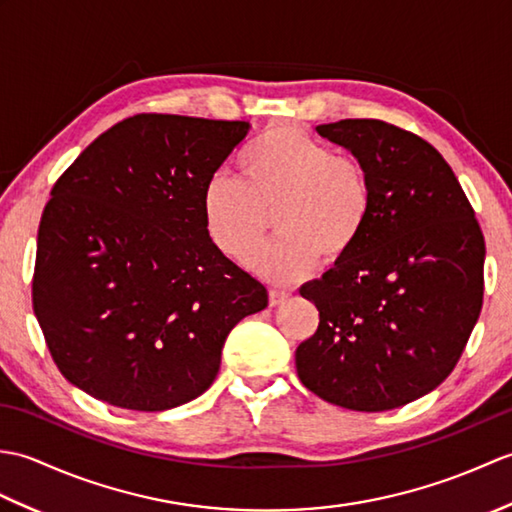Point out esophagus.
Instances as JSON below:
<instances>
[{"label":"esophagus","instance_id":"1","mask_svg":"<svg viewBox=\"0 0 512 512\" xmlns=\"http://www.w3.org/2000/svg\"><path fill=\"white\" fill-rule=\"evenodd\" d=\"M288 299H290V292H286V290L270 288V292H268V301H270V306H281V303H286Z\"/></svg>","mask_w":512,"mask_h":512}]
</instances>
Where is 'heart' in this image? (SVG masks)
<instances>
[{"label": "heart", "instance_id": "heart-1", "mask_svg": "<svg viewBox=\"0 0 512 512\" xmlns=\"http://www.w3.org/2000/svg\"><path fill=\"white\" fill-rule=\"evenodd\" d=\"M239 180L209 178L200 211L204 233L233 262L262 246L268 217L277 242L250 262L270 284H292L310 275L325 257L343 262L363 237L374 209V189L361 160L341 156L290 125H273L237 156Z\"/></svg>", "mask_w": 512, "mask_h": 512}]
</instances>
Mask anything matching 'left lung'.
<instances>
[{"mask_svg":"<svg viewBox=\"0 0 512 512\" xmlns=\"http://www.w3.org/2000/svg\"><path fill=\"white\" fill-rule=\"evenodd\" d=\"M374 189L363 237L301 286L319 328L297 347L312 394L387 411L436 389L458 365L484 297V235L453 169L427 140L376 118L319 125Z\"/></svg>","mask_w":512,"mask_h":512,"instance_id":"8db88e82","label":"left lung"}]
</instances>
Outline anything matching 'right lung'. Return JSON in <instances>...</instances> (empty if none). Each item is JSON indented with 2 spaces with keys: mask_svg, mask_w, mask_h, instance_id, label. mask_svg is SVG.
Here are the masks:
<instances>
[{
  "mask_svg": "<svg viewBox=\"0 0 512 512\" xmlns=\"http://www.w3.org/2000/svg\"><path fill=\"white\" fill-rule=\"evenodd\" d=\"M246 121L136 114L61 173L37 235L32 308L85 394L165 411L204 394L228 332L268 292L204 233L202 189Z\"/></svg>",
  "mask_w": 512,
  "mask_h": 512,
  "instance_id": "obj_1",
  "label": "right lung"
}]
</instances>
